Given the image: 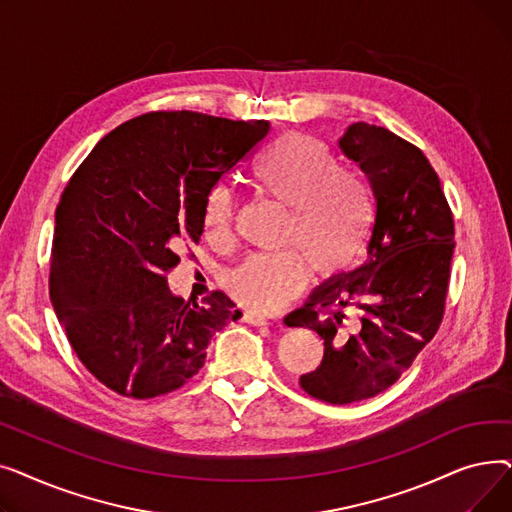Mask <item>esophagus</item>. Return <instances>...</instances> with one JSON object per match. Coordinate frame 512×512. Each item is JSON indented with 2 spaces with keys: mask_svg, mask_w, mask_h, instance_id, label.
Instances as JSON below:
<instances>
[{
  "mask_svg": "<svg viewBox=\"0 0 512 512\" xmlns=\"http://www.w3.org/2000/svg\"><path fill=\"white\" fill-rule=\"evenodd\" d=\"M242 321H245V324L257 326V328L267 326V319H265V317H259V315H255V313H245V315H242Z\"/></svg>",
  "mask_w": 512,
  "mask_h": 512,
  "instance_id": "obj_1",
  "label": "esophagus"
}]
</instances>
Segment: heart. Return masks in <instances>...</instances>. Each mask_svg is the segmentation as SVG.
<instances>
[{"mask_svg":"<svg viewBox=\"0 0 512 512\" xmlns=\"http://www.w3.org/2000/svg\"><path fill=\"white\" fill-rule=\"evenodd\" d=\"M253 180L261 193L288 207L284 245L299 249L317 276L346 270L363 251L371 226L369 193L355 174L338 170L324 143L286 134L257 157ZM232 224L234 199L226 186H213L203 205L205 238L215 247L228 245ZM300 256L251 255L228 276L226 288L253 313H276L307 280Z\"/></svg>","mask_w":512,"mask_h":512,"instance_id":"1","label":"heart"}]
</instances>
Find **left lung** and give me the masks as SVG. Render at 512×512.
Returning a JSON list of instances; mask_svg holds the SVG:
<instances>
[{"mask_svg":"<svg viewBox=\"0 0 512 512\" xmlns=\"http://www.w3.org/2000/svg\"><path fill=\"white\" fill-rule=\"evenodd\" d=\"M369 180L375 215L367 259L319 284L284 317L324 340L321 365L301 388L351 405L390 388L440 328L454 251V222L440 178L421 149L382 126L355 122L338 141ZM344 308L358 311L351 331Z\"/></svg>","mask_w":512,"mask_h":512,"instance_id":"1","label":"left lung"}]
</instances>
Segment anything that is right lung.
<instances>
[{
    "instance_id": "add662e5",
    "label": "right lung",
    "mask_w": 512,
    "mask_h": 512,
    "mask_svg": "<svg viewBox=\"0 0 512 512\" xmlns=\"http://www.w3.org/2000/svg\"><path fill=\"white\" fill-rule=\"evenodd\" d=\"M270 122L197 112L132 118L95 145L56 209L49 297L83 365L110 390L153 398L184 386L211 336L240 317L224 292L197 305L166 274L203 234L211 188Z\"/></svg>"
}]
</instances>
